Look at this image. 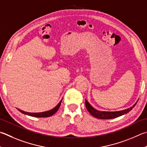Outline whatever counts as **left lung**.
<instances>
[{
	"instance_id": "8db88e82",
	"label": "left lung",
	"mask_w": 147,
	"mask_h": 147,
	"mask_svg": "<svg viewBox=\"0 0 147 147\" xmlns=\"http://www.w3.org/2000/svg\"><path fill=\"white\" fill-rule=\"evenodd\" d=\"M137 103H136L134 105L131 107H130L125 110H123L121 111H116V112H105V111H99L96 110L92 107L90 105L89 102L85 100V107L87 109V111L89 112V113L91 114L95 118H99V119H113L116 118L117 117H119L120 116L123 115L125 114H127L134 107L135 105H136Z\"/></svg>"
}]
</instances>
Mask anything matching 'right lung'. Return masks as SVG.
<instances>
[{
	"label": "right lung",
	"instance_id": "add662e5",
	"mask_svg": "<svg viewBox=\"0 0 147 147\" xmlns=\"http://www.w3.org/2000/svg\"><path fill=\"white\" fill-rule=\"evenodd\" d=\"M62 100H61L60 101V103L58 104V105L55 107L54 109H51V110L46 111V112H43V113H28V112H25L23 111L22 110H20V109H17L18 111H19L20 113H22L23 114H27V115L31 116H33V117H37V118H46V117H49L53 115L55 113H57V111L58 110V109L60 108V106L61 105V102H62Z\"/></svg>",
	"mask_w": 147,
	"mask_h": 147
}]
</instances>
